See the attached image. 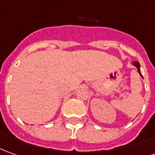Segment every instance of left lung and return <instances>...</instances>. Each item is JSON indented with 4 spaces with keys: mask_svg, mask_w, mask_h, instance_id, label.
Returning a JSON list of instances; mask_svg holds the SVG:
<instances>
[{
    "mask_svg": "<svg viewBox=\"0 0 155 155\" xmlns=\"http://www.w3.org/2000/svg\"><path fill=\"white\" fill-rule=\"evenodd\" d=\"M133 64H134V66L136 67L137 69H138V73H139V74L142 76V74H141V71H140V64H139V63L137 62V61H134V62H133Z\"/></svg>",
    "mask_w": 155,
    "mask_h": 155,
    "instance_id": "obj_1",
    "label": "left lung"
}]
</instances>
